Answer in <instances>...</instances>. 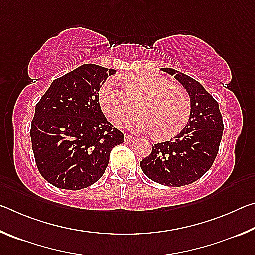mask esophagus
<instances>
[{"mask_svg":"<svg viewBox=\"0 0 255 255\" xmlns=\"http://www.w3.org/2000/svg\"><path fill=\"white\" fill-rule=\"evenodd\" d=\"M125 141H127V143H131V141H135L136 140V138L135 137H132V136H130V135H125Z\"/></svg>","mask_w":255,"mask_h":255,"instance_id":"esophagus-1","label":"esophagus"}]
</instances>
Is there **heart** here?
I'll return each mask as SVG.
<instances>
[{
	"mask_svg": "<svg viewBox=\"0 0 255 255\" xmlns=\"http://www.w3.org/2000/svg\"><path fill=\"white\" fill-rule=\"evenodd\" d=\"M122 85L124 91L108 80L99 92L102 110L116 126H125L135 116L137 107L141 116L131 122L133 131H153L158 139H167L188 125L192 102L182 85L172 84L162 75L147 72L126 76Z\"/></svg>",
	"mask_w": 255,
	"mask_h": 255,
	"instance_id": "1",
	"label": "heart"
}]
</instances>
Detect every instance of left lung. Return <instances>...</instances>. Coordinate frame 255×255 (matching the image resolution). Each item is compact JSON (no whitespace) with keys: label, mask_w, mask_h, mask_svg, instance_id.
I'll return each mask as SVG.
<instances>
[{"label":"left lung","mask_w":255,"mask_h":255,"mask_svg":"<svg viewBox=\"0 0 255 255\" xmlns=\"http://www.w3.org/2000/svg\"><path fill=\"white\" fill-rule=\"evenodd\" d=\"M182 84L192 102L191 117L173 140L155 144L140 162L150 180L167 187H182L200 179L218 154L224 124L217 101L199 82L172 68H163Z\"/></svg>","instance_id":"obj_1"}]
</instances>
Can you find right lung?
Masks as SVG:
<instances>
[{"label":"right lung","mask_w":255,"mask_h":255,"mask_svg":"<svg viewBox=\"0 0 255 255\" xmlns=\"http://www.w3.org/2000/svg\"><path fill=\"white\" fill-rule=\"evenodd\" d=\"M115 70L85 64L53 83L36 105L31 123L38 171L56 188L80 190L105 173L110 152L124 133L108 122L99 90Z\"/></svg>","instance_id":"obj_1"}]
</instances>
